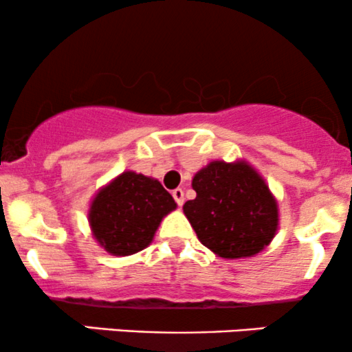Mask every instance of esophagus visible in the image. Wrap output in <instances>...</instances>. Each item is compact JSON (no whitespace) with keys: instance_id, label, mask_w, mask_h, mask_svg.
Returning <instances> with one entry per match:
<instances>
[{"instance_id":"esophagus-1","label":"esophagus","mask_w":352,"mask_h":352,"mask_svg":"<svg viewBox=\"0 0 352 352\" xmlns=\"http://www.w3.org/2000/svg\"><path fill=\"white\" fill-rule=\"evenodd\" d=\"M172 197H173V199H175L177 205H179V207H182V205H184V201H185L184 190H182V188H175V190H173V192H172Z\"/></svg>"}]
</instances>
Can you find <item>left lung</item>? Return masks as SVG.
<instances>
[{"instance_id": "1", "label": "left lung", "mask_w": 352, "mask_h": 352, "mask_svg": "<svg viewBox=\"0 0 352 352\" xmlns=\"http://www.w3.org/2000/svg\"><path fill=\"white\" fill-rule=\"evenodd\" d=\"M192 187L197 197L184 205V213L201 245L218 256H253L276 235V200L243 160L210 162L195 173Z\"/></svg>"}]
</instances>
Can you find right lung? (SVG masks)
<instances>
[{
	"label": "right lung",
	"mask_w": 352,
	"mask_h": 352,
	"mask_svg": "<svg viewBox=\"0 0 352 352\" xmlns=\"http://www.w3.org/2000/svg\"><path fill=\"white\" fill-rule=\"evenodd\" d=\"M175 208L159 180L129 170L96 193L89 223L107 253L129 256L151 245L162 218Z\"/></svg>",
	"instance_id": "obj_1"
}]
</instances>
